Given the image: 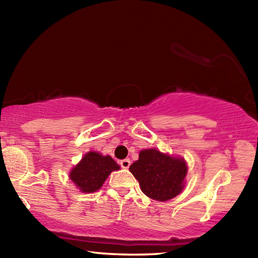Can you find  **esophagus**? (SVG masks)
I'll return each mask as SVG.
<instances>
[{"mask_svg": "<svg viewBox=\"0 0 258 258\" xmlns=\"http://www.w3.org/2000/svg\"><path fill=\"white\" fill-rule=\"evenodd\" d=\"M119 164H120L121 167L125 168V169H127V168L130 167V165H131V160L126 158V159L120 160V161H119Z\"/></svg>", "mask_w": 258, "mask_h": 258, "instance_id": "1", "label": "esophagus"}]
</instances>
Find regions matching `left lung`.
<instances>
[{
    "mask_svg": "<svg viewBox=\"0 0 258 258\" xmlns=\"http://www.w3.org/2000/svg\"><path fill=\"white\" fill-rule=\"evenodd\" d=\"M130 172L139 181L143 194L154 200L166 202L183 190L187 167L183 158L157 149H146L140 151L139 159L130 166Z\"/></svg>",
    "mask_w": 258,
    "mask_h": 258,
    "instance_id": "left-lung-1",
    "label": "left lung"
}]
</instances>
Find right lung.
I'll use <instances>...</instances> for the list:
<instances>
[{
	"mask_svg": "<svg viewBox=\"0 0 258 258\" xmlns=\"http://www.w3.org/2000/svg\"><path fill=\"white\" fill-rule=\"evenodd\" d=\"M119 165L110 156H102L97 151H89L69 173V178L83 194L98 191L112 171H118Z\"/></svg>",
	"mask_w": 258,
	"mask_h": 258,
	"instance_id": "1",
	"label": "right lung"
}]
</instances>
